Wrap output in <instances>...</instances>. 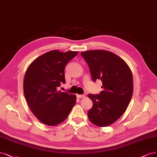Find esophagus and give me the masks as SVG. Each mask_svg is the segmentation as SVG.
<instances>
[{
    "label": "esophagus",
    "instance_id": "esophagus-1",
    "mask_svg": "<svg viewBox=\"0 0 157 157\" xmlns=\"http://www.w3.org/2000/svg\"><path fill=\"white\" fill-rule=\"evenodd\" d=\"M78 98H85L86 97V95H77Z\"/></svg>",
    "mask_w": 157,
    "mask_h": 157
}]
</instances>
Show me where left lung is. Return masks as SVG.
Listing matches in <instances>:
<instances>
[{"mask_svg": "<svg viewBox=\"0 0 157 157\" xmlns=\"http://www.w3.org/2000/svg\"><path fill=\"white\" fill-rule=\"evenodd\" d=\"M80 55L88 64L92 80L100 79L103 89L99 95H88L93 102L88 119L97 126L108 127L123 114L131 100V70L121 58L110 51L91 50Z\"/></svg>", "mask_w": 157, "mask_h": 157, "instance_id": "left-lung-1", "label": "left lung"}]
</instances>
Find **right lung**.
I'll use <instances>...</instances> for the list:
<instances>
[{
  "label": "right lung",
  "mask_w": 157,
  "mask_h": 157,
  "mask_svg": "<svg viewBox=\"0 0 157 157\" xmlns=\"http://www.w3.org/2000/svg\"><path fill=\"white\" fill-rule=\"evenodd\" d=\"M78 52L48 51L36 58L27 68L23 91L34 115L43 123L55 126L66 120L76 103L75 95L58 91L65 83L64 69Z\"/></svg>",
  "instance_id": "add662e5"
}]
</instances>
